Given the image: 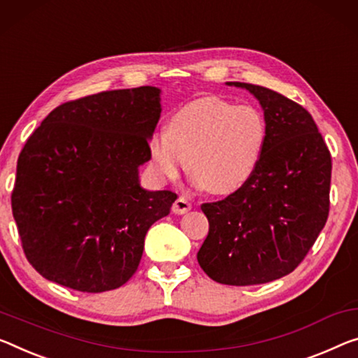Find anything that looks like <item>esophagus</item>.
Returning <instances> with one entry per match:
<instances>
[{
    "mask_svg": "<svg viewBox=\"0 0 358 358\" xmlns=\"http://www.w3.org/2000/svg\"><path fill=\"white\" fill-rule=\"evenodd\" d=\"M187 211H190V203L185 200V198L179 196L178 200L173 203V213L174 214H185Z\"/></svg>",
    "mask_w": 358,
    "mask_h": 358,
    "instance_id": "obj_1",
    "label": "esophagus"
}]
</instances>
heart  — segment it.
<instances>
[{
    "instance_id": "heart-1",
    "label": "heart",
    "mask_w": 358,
    "mask_h": 358,
    "mask_svg": "<svg viewBox=\"0 0 358 358\" xmlns=\"http://www.w3.org/2000/svg\"><path fill=\"white\" fill-rule=\"evenodd\" d=\"M266 141V120L259 110L201 97L171 115L164 134L150 142V158L162 179H178L189 160L198 187L229 195L256 173Z\"/></svg>"
}]
</instances>
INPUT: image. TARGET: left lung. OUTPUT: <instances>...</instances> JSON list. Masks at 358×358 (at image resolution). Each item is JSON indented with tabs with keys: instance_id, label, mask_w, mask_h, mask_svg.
<instances>
[{
	"instance_id": "obj_1",
	"label": "left lung",
	"mask_w": 358,
	"mask_h": 358,
	"mask_svg": "<svg viewBox=\"0 0 358 358\" xmlns=\"http://www.w3.org/2000/svg\"><path fill=\"white\" fill-rule=\"evenodd\" d=\"M225 85L259 101L267 141L248 182L201 205L210 232L196 259L214 282L246 287L293 272L315 243L328 219L331 155L299 103L262 86Z\"/></svg>"
}]
</instances>
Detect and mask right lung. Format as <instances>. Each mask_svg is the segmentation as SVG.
<instances>
[{
  "mask_svg": "<svg viewBox=\"0 0 358 358\" xmlns=\"http://www.w3.org/2000/svg\"><path fill=\"white\" fill-rule=\"evenodd\" d=\"M160 94L141 86L65 102L22 148L13 214L27 259L49 282L102 293L137 271L147 230L178 198L139 182Z\"/></svg>",
  "mask_w": 358,
  "mask_h": 358,
  "instance_id": "obj_1",
  "label": "right lung"
}]
</instances>
